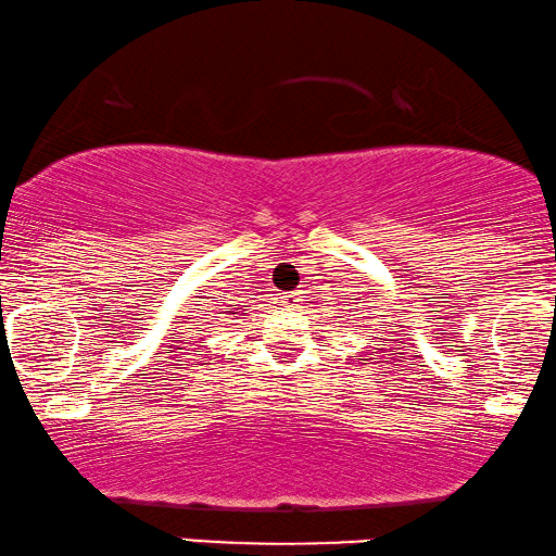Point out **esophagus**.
Segmentation results:
<instances>
[{"label": "esophagus", "instance_id": "esophagus-1", "mask_svg": "<svg viewBox=\"0 0 556 556\" xmlns=\"http://www.w3.org/2000/svg\"><path fill=\"white\" fill-rule=\"evenodd\" d=\"M280 301L286 303V308H299L301 303L306 301V291H291V293H286Z\"/></svg>", "mask_w": 556, "mask_h": 556}]
</instances>
